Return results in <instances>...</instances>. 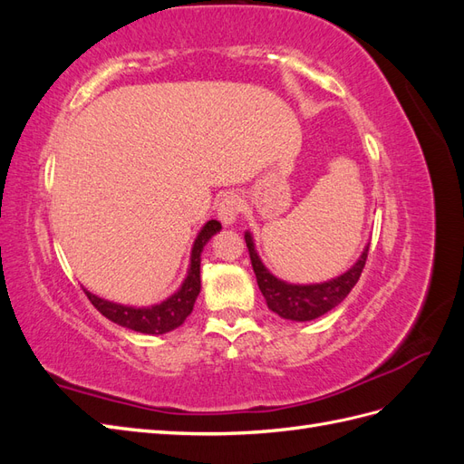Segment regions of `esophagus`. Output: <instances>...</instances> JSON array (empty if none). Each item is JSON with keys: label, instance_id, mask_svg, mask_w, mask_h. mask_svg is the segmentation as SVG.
I'll list each match as a JSON object with an SVG mask.
<instances>
[{"label": "esophagus", "instance_id": "obj_1", "mask_svg": "<svg viewBox=\"0 0 464 464\" xmlns=\"http://www.w3.org/2000/svg\"><path fill=\"white\" fill-rule=\"evenodd\" d=\"M240 213V198L236 193L228 191L224 193L220 201L217 203V217L224 224V227H232Z\"/></svg>", "mask_w": 464, "mask_h": 464}]
</instances>
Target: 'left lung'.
<instances>
[{
	"instance_id": "1",
	"label": "left lung",
	"mask_w": 464,
	"mask_h": 464,
	"mask_svg": "<svg viewBox=\"0 0 464 464\" xmlns=\"http://www.w3.org/2000/svg\"><path fill=\"white\" fill-rule=\"evenodd\" d=\"M244 237L249 249L251 266H254L259 290L265 296V302L269 305V310L283 319L300 321V323L325 315L348 296L350 290H353L354 285L358 283L370 251V244H368L363 247L358 261L339 276L323 280V283H315V285H294L275 276L269 269H266L257 254L254 236H251L249 230L244 234Z\"/></svg>"
}]
</instances>
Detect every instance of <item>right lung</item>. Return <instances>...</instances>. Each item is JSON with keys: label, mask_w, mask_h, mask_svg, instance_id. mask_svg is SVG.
Returning <instances> with one entry per match:
<instances>
[{"label": "right lung", "mask_w": 464, "mask_h": 464, "mask_svg": "<svg viewBox=\"0 0 464 464\" xmlns=\"http://www.w3.org/2000/svg\"><path fill=\"white\" fill-rule=\"evenodd\" d=\"M222 224L218 220H208L205 227L199 230L195 237L191 256H189V269L181 286L172 294L170 298L162 300L160 304H154L149 307H135V305H123L110 302L104 298H98L96 294L85 290L91 304L101 312L106 319L118 323V325L131 329L145 334H164L168 331H174L179 327L186 317L193 312V304L198 300L201 292V254L207 242L217 232H220Z\"/></svg>", "instance_id": "obj_1"}]
</instances>
